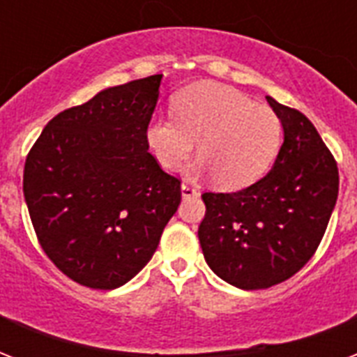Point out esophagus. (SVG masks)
Returning <instances> with one entry per match:
<instances>
[{"label":"esophagus","mask_w":357,"mask_h":357,"mask_svg":"<svg viewBox=\"0 0 357 357\" xmlns=\"http://www.w3.org/2000/svg\"><path fill=\"white\" fill-rule=\"evenodd\" d=\"M198 195V189L192 187L190 183H181V196L183 198H189V196H196Z\"/></svg>","instance_id":"obj_1"}]
</instances>
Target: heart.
<instances>
[{
	"label": "heart",
	"instance_id": "heart-1",
	"mask_svg": "<svg viewBox=\"0 0 357 357\" xmlns=\"http://www.w3.org/2000/svg\"><path fill=\"white\" fill-rule=\"evenodd\" d=\"M174 119H153L146 144L167 170H179L198 142L202 170L220 189L254 183L282 144V120L268 105L224 85L195 83L174 98Z\"/></svg>",
	"mask_w": 357,
	"mask_h": 357
}]
</instances>
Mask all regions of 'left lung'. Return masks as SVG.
<instances>
[{
	"mask_svg": "<svg viewBox=\"0 0 357 357\" xmlns=\"http://www.w3.org/2000/svg\"><path fill=\"white\" fill-rule=\"evenodd\" d=\"M283 144L265 178L237 192H204L198 228L207 265L244 291L294 276L319 248L339 192V170L315 126L266 96Z\"/></svg>",
	"mask_w": 357,
	"mask_h": 357,
	"instance_id": "1",
	"label": "left lung"
}]
</instances>
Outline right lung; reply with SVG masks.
Returning <instances> with one entry per match:
<instances>
[{
	"instance_id": "add662e5",
	"label": "right lung",
	"mask_w": 357,
	"mask_h": 357,
	"mask_svg": "<svg viewBox=\"0 0 357 357\" xmlns=\"http://www.w3.org/2000/svg\"><path fill=\"white\" fill-rule=\"evenodd\" d=\"M161 77L111 86L59 113L27 153L24 196L36 238L79 285L128 283L178 211L181 181L146 144Z\"/></svg>"
}]
</instances>
